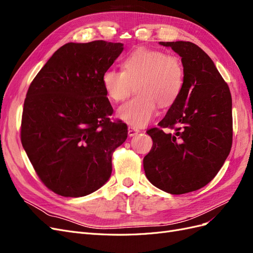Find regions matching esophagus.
Returning <instances> with one entry per match:
<instances>
[{"instance_id":"obj_1","label":"esophagus","mask_w":253,"mask_h":253,"mask_svg":"<svg viewBox=\"0 0 253 253\" xmlns=\"http://www.w3.org/2000/svg\"><path fill=\"white\" fill-rule=\"evenodd\" d=\"M139 132H140V131H139L138 128H135V127H133V126H128V128H127V134H128L129 137H133V136L138 134Z\"/></svg>"}]
</instances>
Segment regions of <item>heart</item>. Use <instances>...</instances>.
I'll list each match as a JSON object with an SVG mask.
<instances>
[{
  "label": "heart",
  "instance_id": "1",
  "mask_svg": "<svg viewBox=\"0 0 253 253\" xmlns=\"http://www.w3.org/2000/svg\"><path fill=\"white\" fill-rule=\"evenodd\" d=\"M124 71L108 70L102 76L106 95L115 102L135 96L118 109V117L134 127L147 126L155 116L158 104L172 105L181 94L185 70L181 60L166 52L139 47L122 62Z\"/></svg>",
  "mask_w": 253,
  "mask_h": 253
}]
</instances>
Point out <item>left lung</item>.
Masks as SVG:
<instances>
[{
    "instance_id": "left-lung-1",
    "label": "left lung",
    "mask_w": 253,
    "mask_h": 253,
    "mask_svg": "<svg viewBox=\"0 0 253 253\" xmlns=\"http://www.w3.org/2000/svg\"><path fill=\"white\" fill-rule=\"evenodd\" d=\"M181 57L185 84L160 127L147 132L153 147L143 158L152 185L171 194H183L209 183L223 167L232 145L230 89L211 58L196 44L159 42Z\"/></svg>"
}]
</instances>
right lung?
<instances>
[{
    "instance_id": "1",
    "label": "right lung",
    "mask_w": 253,
    "mask_h": 253,
    "mask_svg": "<svg viewBox=\"0 0 253 253\" xmlns=\"http://www.w3.org/2000/svg\"><path fill=\"white\" fill-rule=\"evenodd\" d=\"M122 43H66L48 59L28 88L21 141L40 179L65 197L95 192L112 174V153L127 126L112 122L102 76Z\"/></svg>"
}]
</instances>
